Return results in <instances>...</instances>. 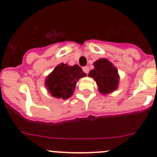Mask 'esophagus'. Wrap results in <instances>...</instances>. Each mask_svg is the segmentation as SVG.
<instances>
[{"mask_svg":"<svg viewBox=\"0 0 157 157\" xmlns=\"http://www.w3.org/2000/svg\"><path fill=\"white\" fill-rule=\"evenodd\" d=\"M82 70H83V71L85 72L86 74H88L89 71H90V68H89L88 66H86V67H82Z\"/></svg>","mask_w":157,"mask_h":157,"instance_id":"obj_1","label":"esophagus"}]
</instances>
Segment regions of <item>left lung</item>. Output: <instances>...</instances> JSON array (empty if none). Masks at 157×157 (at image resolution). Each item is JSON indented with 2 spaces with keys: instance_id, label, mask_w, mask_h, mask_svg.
I'll return each mask as SVG.
<instances>
[{
  "instance_id": "1",
  "label": "left lung",
  "mask_w": 157,
  "mask_h": 157,
  "mask_svg": "<svg viewBox=\"0 0 157 157\" xmlns=\"http://www.w3.org/2000/svg\"><path fill=\"white\" fill-rule=\"evenodd\" d=\"M94 68L90 71V77L94 78L101 94L112 93L118 88L120 77L116 67L109 60L102 58L94 63Z\"/></svg>"
}]
</instances>
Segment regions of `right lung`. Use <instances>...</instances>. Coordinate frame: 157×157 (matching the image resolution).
Segmentation results:
<instances>
[{
    "label": "right lung",
    "mask_w": 157,
    "mask_h": 157,
    "mask_svg": "<svg viewBox=\"0 0 157 157\" xmlns=\"http://www.w3.org/2000/svg\"><path fill=\"white\" fill-rule=\"evenodd\" d=\"M86 75L78 65L61 63L47 76L45 85L52 97L66 100L72 96L78 79Z\"/></svg>",
    "instance_id": "right-lung-1"
}]
</instances>
